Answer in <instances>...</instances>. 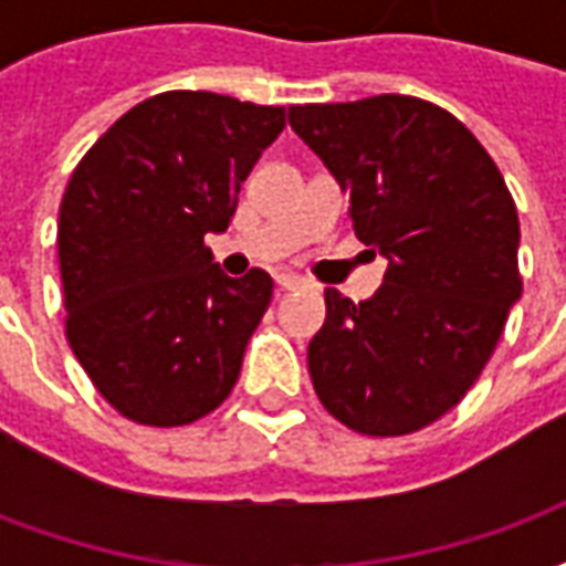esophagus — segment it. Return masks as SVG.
<instances>
[{
	"label": "esophagus",
	"instance_id": "1",
	"mask_svg": "<svg viewBox=\"0 0 566 566\" xmlns=\"http://www.w3.org/2000/svg\"><path fill=\"white\" fill-rule=\"evenodd\" d=\"M275 282H279V287H282V291H300V287H306V282H303L300 275H294V272H282Z\"/></svg>",
	"mask_w": 566,
	"mask_h": 566
}]
</instances>
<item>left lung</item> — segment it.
Instances as JSON below:
<instances>
[{"instance_id": "obj_1", "label": "left lung", "mask_w": 566, "mask_h": 566, "mask_svg": "<svg viewBox=\"0 0 566 566\" xmlns=\"http://www.w3.org/2000/svg\"><path fill=\"white\" fill-rule=\"evenodd\" d=\"M287 120L352 199L357 239L388 260L369 300L324 291L315 394L357 433L421 430L473 388L522 296L506 181L458 117L416 96L291 105Z\"/></svg>"}]
</instances>
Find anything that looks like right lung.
<instances>
[{
	"label": "right lung",
	"instance_id": "1",
	"mask_svg": "<svg viewBox=\"0 0 566 566\" xmlns=\"http://www.w3.org/2000/svg\"><path fill=\"white\" fill-rule=\"evenodd\" d=\"M282 129L279 105L169 91L129 108L69 178L56 227L66 339L129 421L190 424L233 391L272 279L223 275L202 239L230 227Z\"/></svg>",
	"mask_w": 566,
	"mask_h": 566
}]
</instances>
